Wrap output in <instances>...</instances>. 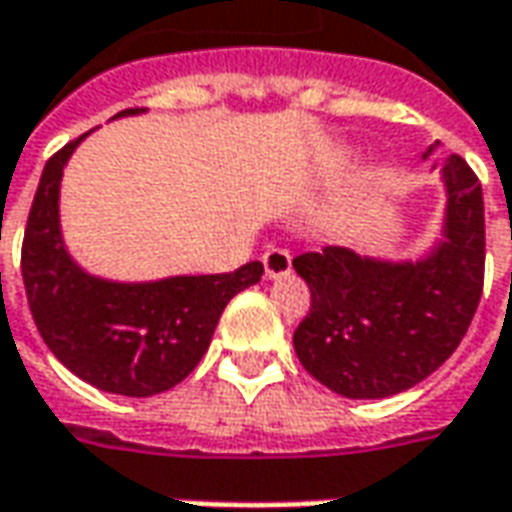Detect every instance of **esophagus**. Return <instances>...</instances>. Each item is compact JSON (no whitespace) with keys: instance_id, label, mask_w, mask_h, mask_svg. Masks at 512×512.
I'll use <instances>...</instances> for the list:
<instances>
[{"instance_id":"esophagus-1","label":"esophagus","mask_w":512,"mask_h":512,"mask_svg":"<svg viewBox=\"0 0 512 512\" xmlns=\"http://www.w3.org/2000/svg\"><path fill=\"white\" fill-rule=\"evenodd\" d=\"M264 276L267 278H281L287 276L292 270V256L284 248H270L264 250Z\"/></svg>"}]
</instances>
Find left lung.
<instances>
[{
  "label": "left lung",
  "instance_id": "left-lung-1",
  "mask_svg": "<svg viewBox=\"0 0 512 512\" xmlns=\"http://www.w3.org/2000/svg\"><path fill=\"white\" fill-rule=\"evenodd\" d=\"M446 242L424 262H373L348 248L292 259L309 312L292 334L317 382L345 398H387L424 382L457 351L485 284V206L460 155L443 167Z\"/></svg>",
  "mask_w": 512,
  "mask_h": 512
}]
</instances>
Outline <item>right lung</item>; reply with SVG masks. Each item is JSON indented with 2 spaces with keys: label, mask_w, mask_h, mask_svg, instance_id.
<instances>
[{
  "label": "right lung",
  "mask_w": 512,
  "mask_h": 512,
  "mask_svg": "<svg viewBox=\"0 0 512 512\" xmlns=\"http://www.w3.org/2000/svg\"><path fill=\"white\" fill-rule=\"evenodd\" d=\"M80 139L49 158L30 206L21 242L27 303L47 348L74 376L116 396H155L197 368L222 309L236 292L256 284L264 267L248 262L234 273L150 284H114L83 273L69 259L58 228L63 164Z\"/></svg>",
  "instance_id": "1"
}]
</instances>
